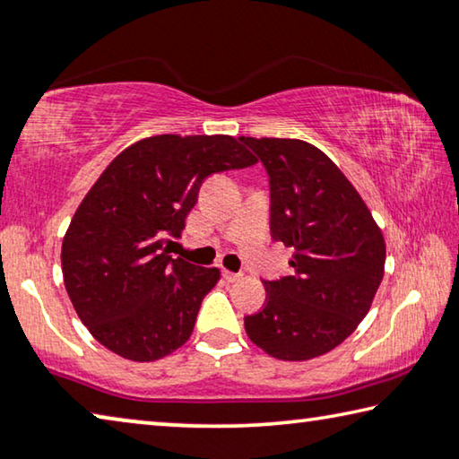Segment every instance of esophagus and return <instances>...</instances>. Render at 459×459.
<instances>
[{
	"label": "esophagus",
	"mask_w": 459,
	"mask_h": 459,
	"mask_svg": "<svg viewBox=\"0 0 459 459\" xmlns=\"http://www.w3.org/2000/svg\"><path fill=\"white\" fill-rule=\"evenodd\" d=\"M222 277L227 279V281L235 283V281H240V279H243V273H232V271H227V269H224V271H222Z\"/></svg>",
	"instance_id": "esophagus-1"
}]
</instances>
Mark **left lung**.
<instances>
[{"label": "left lung", "instance_id": "8db88e82", "mask_svg": "<svg viewBox=\"0 0 459 459\" xmlns=\"http://www.w3.org/2000/svg\"><path fill=\"white\" fill-rule=\"evenodd\" d=\"M265 166L271 237L293 248V275L265 281L247 336L279 360L330 352L359 328L385 275L386 247L360 194L316 145L240 137Z\"/></svg>", "mask_w": 459, "mask_h": 459}]
</instances>
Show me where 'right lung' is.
<instances>
[{"label": "right lung", "mask_w": 459, "mask_h": 459, "mask_svg": "<svg viewBox=\"0 0 459 459\" xmlns=\"http://www.w3.org/2000/svg\"><path fill=\"white\" fill-rule=\"evenodd\" d=\"M257 164L230 135H153L107 166L62 240V275L92 338L135 362H152L190 338L221 271L172 259L208 176Z\"/></svg>", "instance_id": "add662e5"}]
</instances>
